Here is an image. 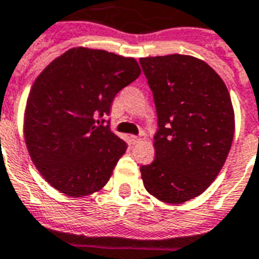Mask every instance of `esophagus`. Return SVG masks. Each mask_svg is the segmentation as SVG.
<instances>
[{
  "label": "esophagus",
  "mask_w": 259,
  "mask_h": 259,
  "mask_svg": "<svg viewBox=\"0 0 259 259\" xmlns=\"http://www.w3.org/2000/svg\"><path fill=\"white\" fill-rule=\"evenodd\" d=\"M143 141V137H138V136H133V143L134 144H138Z\"/></svg>",
  "instance_id": "obj_1"
}]
</instances>
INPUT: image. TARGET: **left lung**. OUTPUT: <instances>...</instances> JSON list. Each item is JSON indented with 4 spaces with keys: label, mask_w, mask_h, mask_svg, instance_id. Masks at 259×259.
Here are the masks:
<instances>
[{
    "label": "left lung",
    "mask_w": 259,
    "mask_h": 259,
    "mask_svg": "<svg viewBox=\"0 0 259 259\" xmlns=\"http://www.w3.org/2000/svg\"><path fill=\"white\" fill-rule=\"evenodd\" d=\"M140 65L155 100L156 157L141 165L144 186L157 200L182 204L204 193L226 163L235 116L220 76L190 55L147 57Z\"/></svg>",
    "instance_id": "left-lung-1"
}]
</instances>
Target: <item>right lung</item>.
Segmentation results:
<instances>
[{"label": "right lung", "mask_w": 259, "mask_h": 259, "mask_svg": "<svg viewBox=\"0 0 259 259\" xmlns=\"http://www.w3.org/2000/svg\"><path fill=\"white\" fill-rule=\"evenodd\" d=\"M140 73L134 58L77 47L37 76L25 106L24 137L33 164L51 186L82 197L108 182L127 144L102 116Z\"/></svg>", "instance_id": "obj_1"}]
</instances>
